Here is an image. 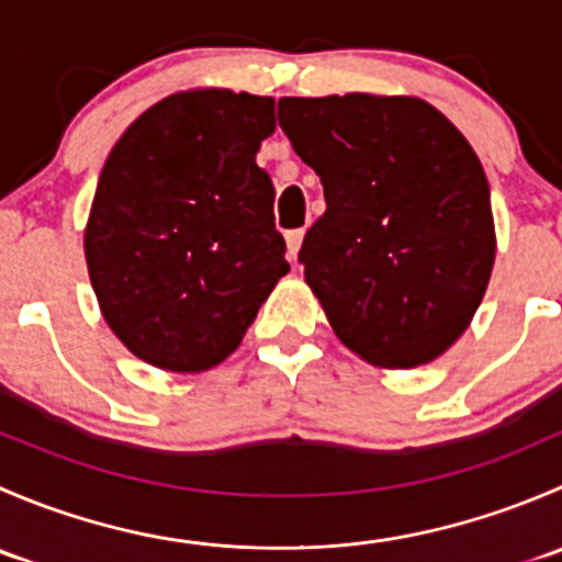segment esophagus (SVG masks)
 Wrapping results in <instances>:
<instances>
[{
	"label": "esophagus",
	"instance_id": "34e87169",
	"mask_svg": "<svg viewBox=\"0 0 562 562\" xmlns=\"http://www.w3.org/2000/svg\"><path fill=\"white\" fill-rule=\"evenodd\" d=\"M302 239H304V231L302 228H293L285 234V245H288V258L296 260L299 255V247H302Z\"/></svg>",
	"mask_w": 562,
	"mask_h": 562
}]
</instances>
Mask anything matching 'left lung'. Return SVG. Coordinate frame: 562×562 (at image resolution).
<instances>
[{
    "label": "left lung",
    "mask_w": 562,
    "mask_h": 562,
    "mask_svg": "<svg viewBox=\"0 0 562 562\" xmlns=\"http://www.w3.org/2000/svg\"><path fill=\"white\" fill-rule=\"evenodd\" d=\"M277 119L326 195L299 260L334 334L389 370L438 359L473 321L495 263L473 146L418 98H282Z\"/></svg>",
    "instance_id": "1"
}]
</instances>
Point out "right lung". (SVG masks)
<instances>
[{"label": "right lung", "instance_id": "obj_1", "mask_svg": "<svg viewBox=\"0 0 562 562\" xmlns=\"http://www.w3.org/2000/svg\"><path fill=\"white\" fill-rule=\"evenodd\" d=\"M274 127L271 98L195 89L140 113L108 155L83 249L105 323L138 359L220 364L291 271L255 162Z\"/></svg>", "mask_w": 562, "mask_h": 562}]
</instances>
